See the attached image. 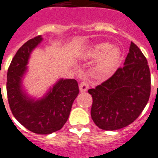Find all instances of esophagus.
Wrapping results in <instances>:
<instances>
[{
	"instance_id": "esophagus-1",
	"label": "esophagus",
	"mask_w": 158,
	"mask_h": 158,
	"mask_svg": "<svg viewBox=\"0 0 158 158\" xmlns=\"http://www.w3.org/2000/svg\"><path fill=\"white\" fill-rule=\"evenodd\" d=\"M88 88H89V84L87 82H82L79 84V90L81 92H84L86 91H88Z\"/></svg>"
}]
</instances>
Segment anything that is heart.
Segmentation results:
<instances>
[{"label": "heart", "mask_w": 158, "mask_h": 158, "mask_svg": "<svg viewBox=\"0 0 158 158\" xmlns=\"http://www.w3.org/2000/svg\"><path fill=\"white\" fill-rule=\"evenodd\" d=\"M88 55L97 59L96 69L104 78L111 76L121 62V52L118 47L108 43H98L88 49Z\"/></svg>", "instance_id": "1"}]
</instances>
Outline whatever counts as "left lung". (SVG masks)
I'll use <instances>...</instances> for the list:
<instances>
[{
  "label": "left lung",
  "mask_w": 158,
  "mask_h": 158,
  "mask_svg": "<svg viewBox=\"0 0 158 158\" xmlns=\"http://www.w3.org/2000/svg\"><path fill=\"white\" fill-rule=\"evenodd\" d=\"M150 91L147 59L131 42L124 66L101 85L88 90L92 97V120L106 131L118 130L130 125L148 103Z\"/></svg>",
  "instance_id": "1"
}]
</instances>
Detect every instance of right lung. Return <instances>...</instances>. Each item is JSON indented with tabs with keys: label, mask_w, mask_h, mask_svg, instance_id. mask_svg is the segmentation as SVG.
<instances>
[{
	"label": "right lung",
	"mask_w": 158,
	"mask_h": 158,
	"mask_svg": "<svg viewBox=\"0 0 158 158\" xmlns=\"http://www.w3.org/2000/svg\"><path fill=\"white\" fill-rule=\"evenodd\" d=\"M41 35L26 42L17 51L7 72L9 105L15 118L27 130L48 135L60 130L67 121L72 104L79 92L75 79H60L40 100L28 97L22 88L31 51L42 41Z\"/></svg>",
	"instance_id": "1"
}]
</instances>
